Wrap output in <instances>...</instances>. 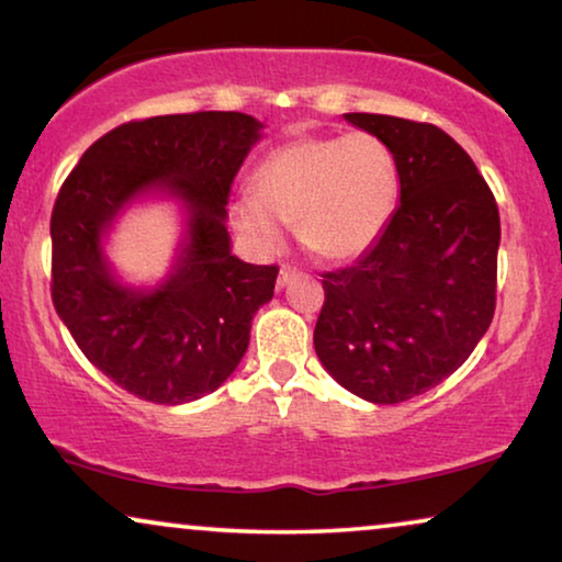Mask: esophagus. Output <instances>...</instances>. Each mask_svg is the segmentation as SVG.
I'll use <instances>...</instances> for the list:
<instances>
[{
  "label": "esophagus",
  "mask_w": 562,
  "mask_h": 562,
  "mask_svg": "<svg viewBox=\"0 0 562 562\" xmlns=\"http://www.w3.org/2000/svg\"><path fill=\"white\" fill-rule=\"evenodd\" d=\"M295 274H297L295 267H282L280 278H278V288H284V284H288L292 278H295Z\"/></svg>",
  "instance_id": "obj_1"
}]
</instances>
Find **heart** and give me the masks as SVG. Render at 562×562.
Instances as JSON below:
<instances>
[{
  "instance_id": "heart-1",
  "label": "heart",
  "mask_w": 562,
  "mask_h": 562,
  "mask_svg": "<svg viewBox=\"0 0 562 562\" xmlns=\"http://www.w3.org/2000/svg\"><path fill=\"white\" fill-rule=\"evenodd\" d=\"M249 193L251 199L232 203V221L255 247H278V217L292 224L311 255L349 259L390 224L400 172L392 149L374 134L297 137L257 162Z\"/></svg>"
}]
</instances>
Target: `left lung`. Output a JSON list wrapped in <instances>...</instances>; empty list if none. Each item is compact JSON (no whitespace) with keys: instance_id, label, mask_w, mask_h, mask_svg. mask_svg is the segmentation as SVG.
<instances>
[{"instance_id":"1","label":"left lung","mask_w":562,"mask_h":562,"mask_svg":"<svg viewBox=\"0 0 562 562\" xmlns=\"http://www.w3.org/2000/svg\"><path fill=\"white\" fill-rule=\"evenodd\" d=\"M392 149L400 205L374 247L323 272L315 353L374 405L423 394L453 374L496 307L499 209L458 142L428 122L346 114Z\"/></svg>"}]
</instances>
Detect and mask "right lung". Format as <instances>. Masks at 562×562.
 I'll return each instance as SVG.
<instances>
[{
	"mask_svg": "<svg viewBox=\"0 0 562 562\" xmlns=\"http://www.w3.org/2000/svg\"><path fill=\"white\" fill-rule=\"evenodd\" d=\"M259 130L239 112L134 120L93 142L63 180L50 216L53 305L83 357L139 400L183 405L218 390L247 351L259 305L274 295L280 267L236 259L224 224ZM155 184L187 201L192 232L177 274L134 293L108 274L100 234Z\"/></svg>",
	"mask_w": 562,
	"mask_h": 562,
	"instance_id": "right-lung-1",
	"label": "right lung"
}]
</instances>
